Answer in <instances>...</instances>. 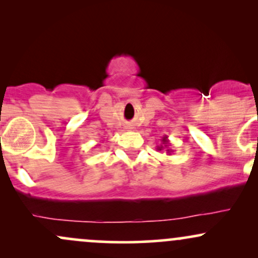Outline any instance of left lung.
<instances>
[{
	"instance_id": "left-lung-1",
	"label": "left lung",
	"mask_w": 258,
	"mask_h": 258,
	"mask_svg": "<svg viewBox=\"0 0 258 258\" xmlns=\"http://www.w3.org/2000/svg\"><path fill=\"white\" fill-rule=\"evenodd\" d=\"M158 150H162V149H166V153L168 155H171L172 154V149H170V141H168L167 136H164V137L161 138V144L156 148Z\"/></svg>"
}]
</instances>
